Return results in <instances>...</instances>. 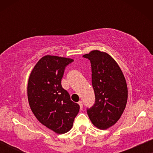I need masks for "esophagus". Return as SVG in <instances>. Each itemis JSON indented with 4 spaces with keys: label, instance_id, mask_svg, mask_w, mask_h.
Returning <instances> with one entry per match:
<instances>
[{
    "label": "esophagus",
    "instance_id": "esophagus-1",
    "mask_svg": "<svg viewBox=\"0 0 153 153\" xmlns=\"http://www.w3.org/2000/svg\"><path fill=\"white\" fill-rule=\"evenodd\" d=\"M78 104H79V106H80V108H81V109H82V108H83V102H81V101H79V102H78Z\"/></svg>",
    "mask_w": 153,
    "mask_h": 153
}]
</instances>
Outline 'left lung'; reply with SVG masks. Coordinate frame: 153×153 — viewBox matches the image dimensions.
Segmentation results:
<instances>
[{"label":"left lung","mask_w":153,"mask_h":153,"mask_svg":"<svg viewBox=\"0 0 153 153\" xmlns=\"http://www.w3.org/2000/svg\"><path fill=\"white\" fill-rule=\"evenodd\" d=\"M91 61L92 84L95 102L87 114L97 128L114 125L124 111L127 102V86L120 67L105 52L94 50L83 56Z\"/></svg>","instance_id":"8db88e82"}]
</instances>
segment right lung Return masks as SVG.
<instances>
[{
	"label": "right lung",
	"mask_w": 153,
	"mask_h": 153,
	"mask_svg": "<svg viewBox=\"0 0 153 153\" xmlns=\"http://www.w3.org/2000/svg\"><path fill=\"white\" fill-rule=\"evenodd\" d=\"M73 61L71 58L44 56L35 65L28 79L31 110L42 124L58 134L70 130L80 108L61 85L65 69Z\"/></svg>",
	"instance_id": "right-lung-1"
}]
</instances>
